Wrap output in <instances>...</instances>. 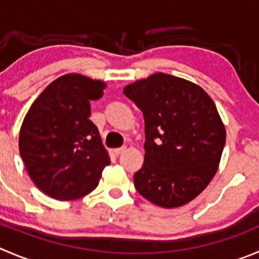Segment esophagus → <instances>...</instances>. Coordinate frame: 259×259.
Listing matches in <instances>:
<instances>
[{
	"instance_id": "34e87169",
	"label": "esophagus",
	"mask_w": 259,
	"mask_h": 259,
	"mask_svg": "<svg viewBox=\"0 0 259 259\" xmlns=\"http://www.w3.org/2000/svg\"><path fill=\"white\" fill-rule=\"evenodd\" d=\"M125 150H127V147H125V146L118 147V149H114V154L115 155H120V154H123V152H124Z\"/></svg>"
}]
</instances>
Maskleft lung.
Segmentation results:
<instances>
[{
	"instance_id": "8db88e82",
	"label": "left lung",
	"mask_w": 259,
	"mask_h": 259,
	"mask_svg": "<svg viewBox=\"0 0 259 259\" xmlns=\"http://www.w3.org/2000/svg\"><path fill=\"white\" fill-rule=\"evenodd\" d=\"M123 94L145 119V161L134 176L137 192L164 208L183 206L218 171L226 131L201 86L157 72L135 81Z\"/></svg>"
}]
</instances>
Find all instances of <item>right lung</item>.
Returning <instances> with one entry per match:
<instances>
[{
	"instance_id": "obj_1",
	"label": "right lung",
	"mask_w": 259,
	"mask_h": 259,
	"mask_svg": "<svg viewBox=\"0 0 259 259\" xmlns=\"http://www.w3.org/2000/svg\"><path fill=\"white\" fill-rule=\"evenodd\" d=\"M107 83L67 73L49 83L29 108L19 135V150L29 177L47 196L73 201L94 191L110 164L90 102Z\"/></svg>"
}]
</instances>
